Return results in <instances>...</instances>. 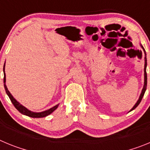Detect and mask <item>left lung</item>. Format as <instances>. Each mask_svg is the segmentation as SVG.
<instances>
[{
    "instance_id": "8db88e82",
    "label": "left lung",
    "mask_w": 150,
    "mask_h": 150,
    "mask_svg": "<svg viewBox=\"0 0 150 150\" xmlns=\"http://www.w3.org/2000/svg\"><path fill=\"white\" fill-rule=\"evenodd\" d=\"M142 48L144 49V47L142 46ZM146 64H147V63H146V57H145V65H144V88H143V90H142V92H141V94H140V98H139V100H137V102L136 103V104H135L134 106V107L132 108V110L130 111L133 110H134L136 107H137V106L139 105V104L140 103V101H141V100H142L143 97H144V93H145L146 91V85H147V76H146Z\"/></svg>"
}]
</instances>
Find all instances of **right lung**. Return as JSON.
<instances>
[{
  "instance_id": "add662e5",
  "label": "right lung",
  "mask_w": 150,
  "mask_h": 150,
  "mask_svg": "<svg viewBox=\"0 0 150 150\" xmlns=\"http://www.w3.org/2000/svg\"><path fill=\"white\" fill-rule=\"evenodd\" d=\"M4 65H5V64H4ZM4 88H5V90H6V94H7V95L9 96V98H10V100L12 101V103H13V104L14 105V107H15L16 108V109L21 112V113H22V114L26 115V116H30V117H32V118H43L46 116H48V115L51 114L52 112H53V111L56 109L57 107H58V106H59V104H58V105L50 108V109L48 110L43 111V112H34L28 110L27 108H25V107H23L22 104H19V103H18V102L17 101V100H16L13 96H12V95L10 94V91H8L6 84H5V82H6V75H5V72H4Z\"/></svg>"
}]
</instances>
